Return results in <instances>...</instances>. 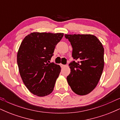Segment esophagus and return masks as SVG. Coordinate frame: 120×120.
<instances>
[{
  "label": "esophagus",
  "mask_w": 120,
  "mask_h": 120,
  "mask_svg": "<svg viewBox=\"0 0 120 120\" xmlns=\"http://www.w3.org/2000/svg\"><path fill=\"white\" fill-rule=\"evenodd\" d=\"M60 66H61L62 68H63V67H65V65H63V64H60Z\"/></svg>",
  "instance_id": "esophagus-1"
}]
</instances>
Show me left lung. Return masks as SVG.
Instances as JSON below:
<instances>
[{
    "mask_svg": "<svg viewBox=\"0 0 120 120\" xmlns=\"http://www.w3.org/2000/svg\"><path fill=\"white\" fill-rule=\"evenodd\" d=\"M73 48L68 83L74 93L85 95L98 83L104 65V48L101 42L92 34H65Z\"/></svg>",
    "mask_w": 120,
    "mask_h": 120,
    "instance_id": "left-lung-1",
    "label": "left lung"
}]
</instances>
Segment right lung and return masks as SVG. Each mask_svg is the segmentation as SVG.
I'll return each mask as SVG.
<instances>
[{
	"label": "right lung",
	"mask_w": 120,
	"mask_h": 120,
	"mask_svg": "<svg viewBox=\"0 0 120 120\" xmlns=\"http://www.w3.org/2000/svg\"><path fill=\"white\" fill-rule=\"evenodd\" d=\"M64 33H31L25 37L17 52V62L23 82L33 94L42 97L53 91L61 71L49 60Z\"/></svg>",
	"instance_id": "right-lung-1"
}]
</instances>
